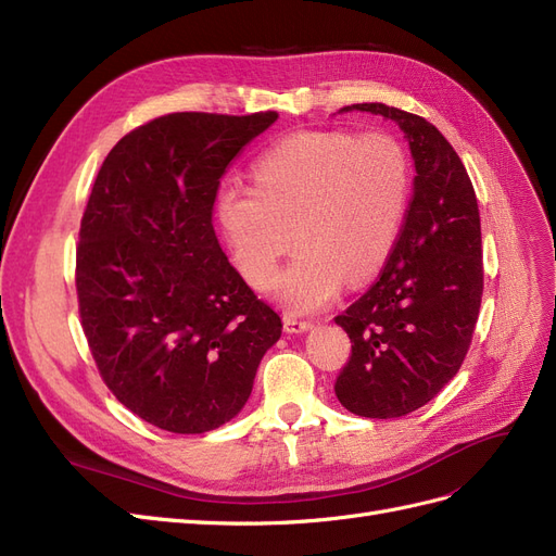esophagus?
<instances>
[{
  "label": "esophagus",
  "instance_id": "obj_1",
  "mask_svg": "<svg viewBox=\"0 0 556 556\" xmlns=\"http://www.w3.org/2000/svg\"><path fill=\"white\" fill-rule=\"evenodd\" d=\"M282 327L288 333H301V331L313 329V319H301V317H294V315H285Z\"/></svg>",
  "mask_w": 556,
  "mask_h": 556
}]
</instances>
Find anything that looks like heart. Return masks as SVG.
Here are the masks:
<instances>
[{
  "instance_id": "heart-1",
  "label": "heart",
  "mask_w": 556,
  "mask_h": 556,
  "mask_svg": "<svg viewBox=\"0 0 556 556\" xmlns=\"http://www.w3.org/2000/svg\"><path fill=\"white\" fill-rule=\"evenodd\" d=\"M252 176L255 188L225 185L217 213L255 288L274 282L294 239L296 255L276 285L288 308H323L345 280L374 278L390 260L413 188L410 157L392 134L294 131L266 150Z\"/></svg>"
}]
</instances>
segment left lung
Returning a JSON list of instances; mask_svg holds the SVG:
<instances>
[{
    "mask_svg": "<svg viewBox=\"0 0 556 556\" xmlns=\"http://www.w3.org/2000/svg\"><path fill=\"white\" fill-rule=\"evenodd\" d=\"M394 121L415 160V190L390 260L343 315L352 355L336 378L341 406L390 419L422 408L457 376L484 290L480 211L466 166L425 117L352 104Z\"/></svg>",
    "mask_w": 556,
    "mask_h": 556,
    "instance_id": "left-lung-1",
    "label": "left lung"
}]
</instances>
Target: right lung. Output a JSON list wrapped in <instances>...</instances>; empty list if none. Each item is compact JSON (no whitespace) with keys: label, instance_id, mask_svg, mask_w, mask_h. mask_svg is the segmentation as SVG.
<instances>
[{"label":"right lung","instance_id":"right-lung-1","mask_svg":"<svg viewBox=\"0 0 556 556\" xmlns=\"http://www.w3.org/2000/svg\"><path fill=\"white\" fill-rule=\"evenodd\" d=\"M276 117L185 111L139 125L106 155L80 217L76 294L97 371L164 431L229 422L280 339V315L213 229L227 166Z\"/></svg>","mask_w":556,"mask_h":556}]
</instances>
